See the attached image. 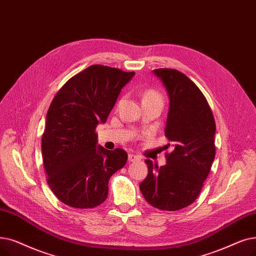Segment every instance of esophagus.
I'll list each match as a JSON object with an SVG mask.
<instances>
[{
  "label": "esophagus",
  "mask_w": 256,
  "mask_h": 256,
  "mask_svg": "<svg viewBox=\"0 0 256 256\" xmlns=\"http://www.w3.org/2000/svg\"><path fill=\"white\" fill-rule=\"evenodd\" d=\"M139 160H140V158L138 157V156L132 154H128V161L130 162H135V161H139Z\"/></svg>",
  "instance_id": "1"
}]
</instances>
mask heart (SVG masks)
Returning a JSON list of instances; mask_svg holds the SVG:
<instances>
[{
  "label": "heart",
  "mask_w": 256,
  "mask_h": 256,
  "mask_svg": "<svg viewBox=\"0 0 256 256\" xmlns=\"http://www.w3.org/2000/svg\"><path fill=\"white\" fill-rule=\"evenodd\" d=\"M152 100H159L163 102V98L162 95L156 90H152V88H150V90H146L143 93L142 97V102H152Z\"/></svg>",
  "instance_id": "b5f03b06"
}]
</instances>
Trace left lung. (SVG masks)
<instances>
[{
    "instance_id": "8db88e82",
    "label": "left lung",
    "mask_w": 256,
    "mask_h": 256,
    "mask_svg": "<svg viewBox=\"0 0 256 256\" xmlns=\"http://www.w3.org/2000/svg\"><path fill=\"white\" fill-rule=\"evenodd\" d=\"M154 73L170 96L164 132L174 150L166 152L164 166L146 160L148 174L140 190L154 208L176 211L192 204L202 190L216 157V121L204 94L185 74L168 68Z\"/></svg>"
}]
</instances>
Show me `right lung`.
Listing matches in <instances>:
<instances>
[{
  "label": "right lung",
  "instance_id": "obj_1",
  "mask_svg": "<svg viewBox=\"0 0 256 256\" xmlns=\"http://www.w3.org/2000/svg\"><path fill=\"white\" fill-rule=\"evenodd\" d=\"M135 72L92 64L66 82L54 96L42 137L47 183L60 202L94 208L106 201L110 176L124 168L122 148H97L96 128L106 122L117 97Z\"/></svg>",
  "mask_w": 256,
  "mask_h": 256
}]
</instances>
